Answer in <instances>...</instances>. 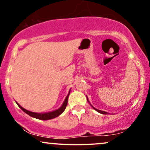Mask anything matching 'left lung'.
Masks as SVG:
<instances>
[{"instance_id":"1","label":"left lung","mask_w":150,"mask_h":150,"mask_svg":"<svg viewBox=\"0 0 150 150\" xmlns=\"http://www.w3.org/2000/svg\"><path fill=\"white\" fill-rule=\"evenodd\" d=\"M91 106H92V105H91ZM92 107H93V106H92ZM93 108L95 109V110H97V112H100V113H101V114H105V115H106V114H107V112H105V111H101V110H97V109H96L95 108H94V107H93Z\"/></svg>"}]
</instances>
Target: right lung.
<instances>
[{
  "label": "right lung",
  "instance_id": "add662e5",
  "mask_svg": "<svg viewBox=\"0 0 150 150\" xmlns=\"http://www.w3.org/2000/svg\"><path fill=\"white\" fill-rule=\"evenodd\" d=\"M70 92V91H69ZM69 92L68 94V95L67 96L65 100H64L63 104L62 106L60 107V108L58 109V110H55V111H52V112H46V113H36V112H30L28 111V110H25V108H23V107H21L20 106L18 103H17V105L20 108L23 110V112H25V113H27L28 115L31 116V117L37 118V119L39 120H51V119H53V118L58 117V116L60 115V114H62V112H64V110H65L67 105V101H68V97H69Z\"/></svg>",
  "mask_w": 150,
  "mask_h": 150
}]
</instances>
